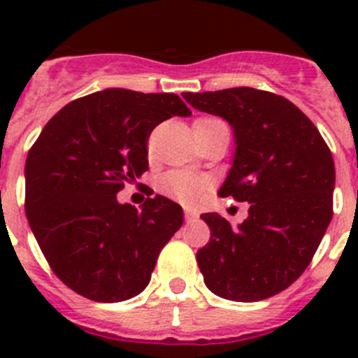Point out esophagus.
<instances>
[{
    "label": "esophagus",
    "mask_w": 358,
    "mask_h": 358,
    "mask_svg": "<svg viewBox=\"0 0 358 358\" xmlns=\"http://www.w3.org/2000/svg\"><path fill=\"white\" fill-rule=\"evenodd\" d=\"M185 217H186V220H188V222H189V220H195V218H197L199 215L195 213L194 210H189V208H186V210H185Z\"/></svg>",
    "instance_id": "34e87169"
}]
</instances>
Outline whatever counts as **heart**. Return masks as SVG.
<instances>
[{
	"mask_svg": "<svg viewBox=\"0 0 358 358\" xmlns=\"http://www.w3.org/2000/svg\"><path fill=\"white\" fill-rule=\"evenodd\" d=\"M210 122H220L217 118H199L195 120L194 125H201V123H210ZM164 189L169 192L172 197L179 199L185 204H194L199 199L202 197L204 189L208 188V179L197 173L189 172H170L169 176L164 177L163 181Z\"/></svg>",
	"mask_w": 358,
	"mask_h": 358,
	"instance_id": "obj_1",
	"label": "heart"
}]
</instances>
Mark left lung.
<instances>
[{
	"instance_id": "8db88e82",
	"label": "left lung",
	"mask_w": 358,
	"mask_h": 358,
	"mask_svg": "<svg viewBox=\"0 0 358 358\" xmlns=\"http://www.w3.org/2000/svg\"><path fill=\"white\" fill-rule=\"evenodd\" d=\"M197 110L226 120L235 156L218 195L249 202L231 226L202 213L211 238L197 251L204 283L231 301H262L305 273L334 215L335 164L317 127L287 98L252 87L182 93Z\"/></svg>"
}]
</instances>
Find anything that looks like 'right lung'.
<instances>
[{"instance_id": "right-lung-1", "label": "right lung", "mask_w": 358, "mask_h": 358, "mask_svg": "<svg viewBox=\"0 0 358 358\" xmlns=\"http://www.w3.org/2000/svg\"><path fill=\"white\" fill-rule=\"evenodd\" d=\"M192 110L172 93L109 87L62 107L24 164V210L44 258L64 285L98 303L143 292L182 208L163 195L141 210L120 189L148 169L156 125Z\"/></svg>"}]
</instances>
